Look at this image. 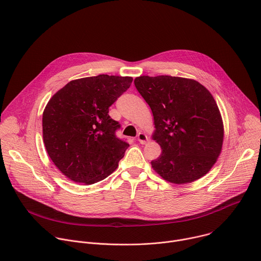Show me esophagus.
<instances>
[{"label": "esophagus", "mask_w": 261, "mask_h": 261, "mask_svg": "<svg viewBox=\"0 0 261 261\" xmlns=\"http://www.w3.org/2000/svg\"><path fill=\"white\" fill-rule=\"evenodd\" d=\"M137 140L139 141V144L145 145L147 143V140H148V136L144 132H139L137 134Z\"/></svg>", "instance_id": "obj_1"}]
</instances>
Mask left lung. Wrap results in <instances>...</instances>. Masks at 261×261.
I'll list each match as a JSON object with an SVG mask.
<instances>
[{
  "label": "left lung",
  "mask_w": 261,
  "mask_h": 261,
  "mask_svg": "<svg viewBox=\"0 0 261 261\" xmlns=\"http://www.w3.org/2000/svg\"><path fill=\"white\" fill-rule=\"evenodd\" d=\"M134 84L152 110V138L161 147V155L151 161L153 170L175 184L205 176L224 139L222 115L209 90L196 80L172 76H140Z\"/></svg>",
  "instance_id": "left-lung-1"
}]
</instances>
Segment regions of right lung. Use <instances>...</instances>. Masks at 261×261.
<instances>
[{
	"mask_svg": "<svg viewBox=\"0 0 261 261\" xmlns=\"http://www.w3.org/2000/svg\"><path fill=\"white\" fill-rule=\"evenodd\" d=\"M132 77L99 75L68 82L46 104L42 137L57 169L77 183L93 184L115 171L129 144L117 138L109 107Z\"/></svg>",
	"mask_w": 261,
	"mask_h": 261,
	"instance_id": "right-lung-1",
	"label": "right lung"
}]
</instances>
